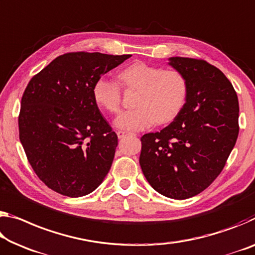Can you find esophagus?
I'll use <instances>...</instances> for the list:
<instances>
[{"mask_svg":"<svg viewBox=\"0 0 255 255\" xmlns=\"http://www.w3.org/2000/svg\"><path fill=\"white\" fill-rule=\"evenodd\" d=\"M117 135H118L119 138H124L125 136H128V135L135 136L134 132H126V131H118V132H117Z\"/></svg>","mask_w":255,"mask_h":255,"instance_id":"obj_1","label":"esophagus"}]
</instances>
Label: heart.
<instances>
[{
  "mask_svg": "<svg viewBox=\"0 0 255 255\" xmlns=\"http://www.w3.org/2000/svg\"><path fill=\"white\" fill-rule=\"evenodd\" d=\"M121 86L136 91L132 110L117 117L115 125L124 130H140L153 123L164 125L178 115L187 92V84L181 72L157 68L145 62H135L118 74ZM93 98L108 112L119 111L121 93L118 85L104 78L93 86Z\"/></svg>",
  "mask_w": 255,
  "mask_h": 255,
  "instance_id": "obj_1",
  "label": "heart"
}]
</instances>
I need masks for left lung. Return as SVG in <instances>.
Returning a JSON list of instances; mask_svg holds the SVG:
<instances>
[{"mask_svg":"<svg viewBox=\"0 0 255 255\" xmlns=\"http://www.w3.org/2000/svg\"><path fill=\"white\" fill-rule=\"evenodd\" d=\"M187 84L172 123L143 135L139 164L148 184L175 200L195 196L224 169L238 136V99L222 71L204 60L172 56Z\"/></svg>","mask_w":255,"mask_h":255,"instance_id":"8db88e82","label":"left lung"}]
</instances>
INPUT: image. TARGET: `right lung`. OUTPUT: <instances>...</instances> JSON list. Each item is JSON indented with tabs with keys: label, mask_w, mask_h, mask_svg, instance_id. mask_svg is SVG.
Wrapping results in <instances>:
<instances>
[{
	"label": "right lung",
	"mask_w": 255,
	"mask_h": 255,
	"mask_svg": "<svg viewBox=\"0 0 255 255\" xmlns=\"http://www.w3.org/2000/svg\"><path fill=\"white\" fill-rule=\"evenodd\" d=\"M130 56L66 53L28 83L18 119L19 138L31 168L48 188L79 197L106 178L118 136L101 115L93 86Z\"/></svg>",
	"instance_id": "obj_1"
}]
</instances>
